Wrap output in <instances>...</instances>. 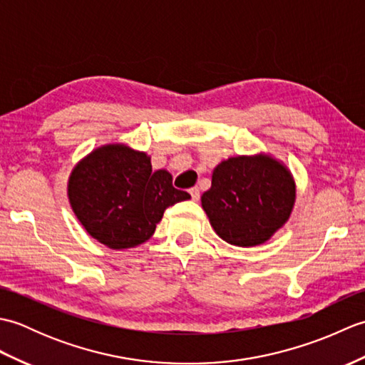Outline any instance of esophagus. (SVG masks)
I'll return each instance as SVG.
<instances>
[{
  "mask_svg": "<svg viewBox=\"0 0 365 365\" xmlns=\"http://www.w3.org/2000/svg\"><path fill=\"white\" fill-rule=\"evenodd\" d=\"M190 195H191V199H192V200H199V197H200V191H199V188H197V187H195V188H191V190H190Z\"/></svg>",
  "mask_w": 365,
  "mask_h": 365,
  "instance_id": "1",
  "label": "esophagus"
}]
</instances>
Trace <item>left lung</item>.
Here are the masks:
<instances>
[{
  "mask_svg": "<svg viewBox=\"0 0 365 365\" xmlns=\"http://www.w3.org/2000/svg\"><path fill=\"white\" fill-rule=\"evenodd\" d=\"M297 188L281 161L269 155L232 157L212 175L200 200L212 227L224 242L250 247L263 245L293 210Z\"/></svg>",
  "mask_w": 365,
  "mask_h": 365,
  "instance_id": "left-lung-1",
  "label": "left lung"
}]
</instances>
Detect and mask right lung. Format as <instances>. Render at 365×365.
Here are the masks:
<instances>
[{
  "label": "right lung",
  "instance_id": "obj_1",
  "mask_svg": "<svg viewBox=\"0 0 365 365\" xmlns=\"http://www.w3.org/2000/svg\"><path fill=\"white\" fill-rule=\"evenodd\" d=\"M67 195L88 234L111 250L147 242L168 207L191 196L173 187L168 170L125 144L92 150L72 170Z\"/></svg>",
  "mask_w": 365,
  "mask_h": 365
}]
</instances>
